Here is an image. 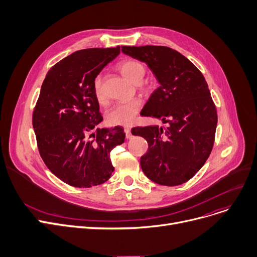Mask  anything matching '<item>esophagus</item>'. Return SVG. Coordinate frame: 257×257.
<instances>
[{"label": "esophagus", "instance_id": "1", "mask_svg": "<svg viewBox=\"0 0 257 257\" xmlns=\"http://www.w3.org/2000/svg\"><path fill=\"white\" fill-rule=\"evenodd\" d=\"M125 134H126V139H130L132 136H131V129L129 127L125 128Z\"/></svg>", "mask_w": 257, "mask_h": 257}]
</instances>
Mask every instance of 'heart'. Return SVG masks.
<instances>
[{"instance_id": "b5f03b06", "label": "heart", "mask_w": 257, "mask_h": 257, "mask_svg": "<svg viewBox=\"0 0 257 257\" xmlns=\"http://www.w3.org/2000/svg\"><path fill=\"white\" fill-rule=\"evenodd\" d=\"M117 69L124 77L137 83L139 90L145 93L150 91L152 85L149 81L143 80L146 74V67L141 61L136 59H126L118 63ZM92 90L97 102L100 105H105L107 103V99L100 76H97L93 79ZM142 106L143 101L140 98H133L125 102H119L108 111L106 116L107 121L112 126H130L136 120L142 109Z\"/></svg>"}]
</instances>
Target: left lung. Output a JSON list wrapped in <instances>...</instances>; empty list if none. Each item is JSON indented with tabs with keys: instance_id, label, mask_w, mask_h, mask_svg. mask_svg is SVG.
Returning a JSON list of instances; mask_svg holds the SVG:
<instances>
[{
	"instance_id": "1",
	"label": "left lung",
	"mask_w": 257,
	"mask_h": 257,
	"mask_svg": "<svg viewBox=\"0 0 257 257\" xmlns=\"http://www.w3.org/2000/svg\"><path fill=\"white\" fill-rule=\"evenodd\" d=\"M121 51L146 62L160 84L141 114L168 124L166 129H132L133 136L149 145L141 157L142 170L160 185L185 183L203 167L214 144L218 114L206 80L194 63L171 48L121 47Z\"/></svg>"
}]
</instances>
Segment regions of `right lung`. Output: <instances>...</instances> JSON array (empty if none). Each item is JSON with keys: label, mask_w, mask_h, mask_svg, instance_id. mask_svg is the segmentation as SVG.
Instances as JSON below:
<instances>
[{"label": "right lung", "mask_w": 257, "mask_h": 257, "mask_svg": "<svg viewBox=\"0 0 257 257\" xmlns=\"http://www.w3.org/2000/svg\"><path fill=\"white\" fill-rule=\"evenodd\" d=\"M119 47L77 51L54 65L35 104L32 124L48 169L64 183L91 187L110 178V152L125 141L124 129H93L103 119L92 83Z\"/></svg>", "instance_id": "add662e5"}]
</instances>
